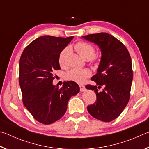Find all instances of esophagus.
Here are the masks:
<instances>
[{
    "label": "esophagus",
    "instance_id": "34e87169",
    "mask_svg": "<svg viewBox=\"0 0 149 149\" xmlns=\"http://www.w3.org/2000/svg\"><path fill=\"white\" fill-rule=\"evenodd\" d=\"M79 87H80V91H81V92H84V91H85V90H86V89H85V87L84 86V85H80Z\"/></svg>",
    "mask_w": 149,
    "mask_h": 149
}]
</instances>
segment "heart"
<instances>
[{"instance_id":"obj_1","label":"heart","mask_w":149,"mask_h":149,"mask_svg":"<svg viewBox=\"0 0 149 149\" xmlns=\"http://www.w3.org/2000/svg\"><path fill=\"white\" fill-rule=\"evenodd\" d=\"M74 48L75 51L84 59L86 60L91 59L95 62L97 61V57L95 55V49L92 45L87 42L79 41L74 45ZM68 53V48H64L59 54L58 63L62 68L66 66ZM91 72L88 69L74 68L66 73L65 77L69 81H72L77 84H83L87 77L91 76Z\"/></svg>"}]
</instances>
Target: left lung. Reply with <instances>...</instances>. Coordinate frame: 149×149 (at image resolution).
<instances>
[{
  "mask_svg": "<svg viewBox=\"0 0 149 149\" xmlns=\"http://www.w3.org/2000/svg\"><path fill=\"white\" fill-rule=\"evenodd\" d=\"M82 37L97 45L102 54L97 73L91 78L97 85L85 86L97 95V102L88 106L87 110L96 119L111 122L119 116L129 102L133 80L132 58L125 45L112 35L99 33ZM101 86L104 89L100 92Z\"/></svg>",
  "mask_w": 149,
  "mask_h": 149,
  "instance_id": "left-lung-1",
  "label": "left lung"
}]
</instances>
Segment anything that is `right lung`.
Wrapping results in <instances>:
<instances>
[{
    "mask_svg": "<svg viewBox=\"0 0 149 149\" xmlns=\"http://www.w3.org/2000/svg\"><path fill=\"white\" fill-rule=\"evenodd\" d=\"M73 38L39 37L25 48L20 57L19 83L23 103L35 120L45 125L60 119L69 99L79 92V85L72 81L64 83L60 89L52 84L54 72L60 69L59 54Z\"/></svg>",
    "mask_w": 149,
    "mask_h": 149,
    "instance_id": "right-lung-1",
    "label": "right lung"
}]
</instances>
